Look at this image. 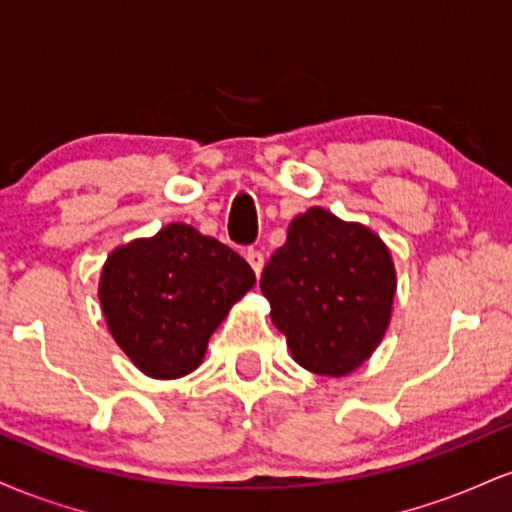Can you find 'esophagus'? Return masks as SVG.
Segmentation results:
<instances>
[{"instance_id": "34e87169", "label": "esophagus", "mask_w": 512, "mask_h": 512, "mask_svg": "<svg viewBox=\"0 0 512 512\" xmlns=\"http://www.w3.org/2000/svg\"><path fill=\"white\" fill-rule=\"evenodd\" d=\"M245 260L250 262V267L255 269V274L260 276V272H262V267H264V255L260 250H255V248H250L248 252H245Z\"/></svg>"}]
</instances>
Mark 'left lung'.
<instances>
[{"instance_id":"left-lung-1","label":"left lung","mask_w":512,"mask_h":512,"mask_svg":"<svg viewBox=\"0 0 512 512\" xmlns=\"http://www.w3.org/2000/svg\"><path fill=\"white\" fill-rule=\"evenodd\" d=\"M395 286L383 240L320 207L291 221L260 279L293 358L332 378L361 366L380 344Z\"/></svg>"}]
</instances>
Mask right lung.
<instances>
[{"mask_svg":"<svg viewBox=\"0 0 512 512\" xmlns=\"http://www.w3.org/2000/svg\"><path fill=\"white\" fill-rule=\"evenodd\" d=\"M255 284L250 264L187 223L108 257L101 305L110 332L151 378H180L202 361L211 332Z\"/></svg>","mask_w":512,"mask_h":512,"instance_id":"add662e5","label":"right lung"}]
</instances>
